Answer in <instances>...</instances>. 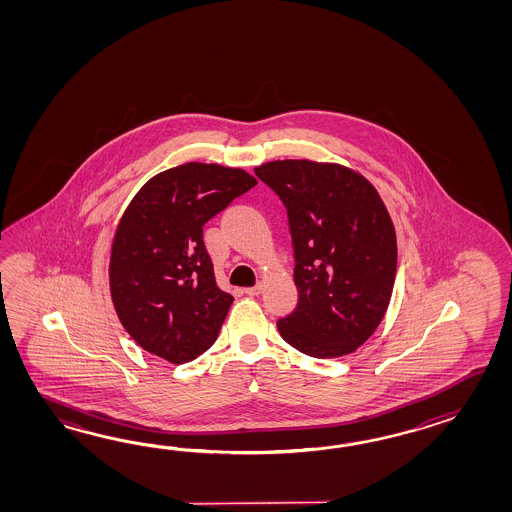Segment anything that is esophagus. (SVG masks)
I'll use <instances>...</instances> for the list:
<instances>
[{
	"label": "esophagus",
	"instance_id": "34e87169",
	"mask_svg": "<svg viewBox=\"0 0 512 512\" xmlns=\"http://www.w3.org/2000/svg\"><path fill=\"white\" fill-rule=\"evenodd\" d=\"M261 291H263V283L260 282L256 283L254 287H247V289H245V294H249V296H258Z\"/></svg>",
	"mask_w": 512,
	"mask_h": 512
}]
</instances>
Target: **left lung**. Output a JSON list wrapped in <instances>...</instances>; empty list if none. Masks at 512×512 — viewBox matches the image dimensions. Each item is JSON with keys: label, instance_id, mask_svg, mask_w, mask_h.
I'll use <instances>...</instances> for the list:
<instances>
[{"label": "left lung", "instance_id": "8db88e82", "mask_svg": "<svg viewBox=\"0 0 512 512\" xmlns=\"http://www.w3.org/2000/svg\"><path fill=\"white\" fill-rule=\"evenodd\" d=\"M287 208L298 305L278 320L287 344L315 359L353 353L381 324L397 271L395 229L366 177L307 159L254 168Z\"/></svg>", "mask_w": 512, "mask_h": 512}]
</instances>
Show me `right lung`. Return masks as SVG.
Masks as SVG:
<instances>
[{
    "label": "right lung",
    "mask_w": 512,
    "mask_h": 512,
    "mask_svg": "<svg viewBox=\"0 0 512 512\" xmlns=\"http://www.w3.org/2000/svg\"><path fill=\"white\" fill-rule=\"evenodd\" d=\"M256 183L240 168L186 163L131 199L111 245L109 289L142 349L185 364L216 342L234 298L216 285L203 227Z\"/></svg>",
    "instance_id": "1"
}]
</instances>
